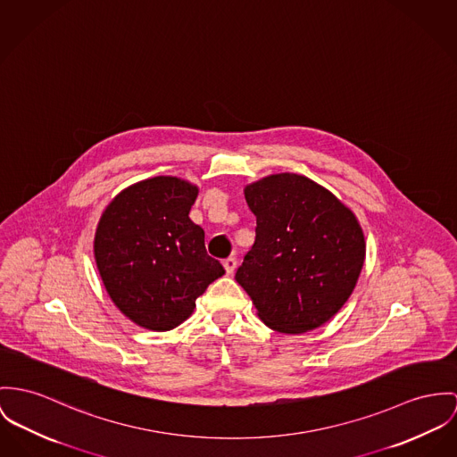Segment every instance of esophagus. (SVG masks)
<instances>
[{"label": "esophagus", "mask_w": 457, "mask_h": 457, "mask_svg": "<svg viewBox=\"0 0 457 457\" xmlns=\"http://www.w3.org/2000/svg\"><path fill=\"white\" fill-rule=\"evenodd\" d=\"M222 266H224L226 273H228V275H231V273L237 270V259H235V257H228V259H224Z\"/></svg>", "instance_id": "esophagus-1"}]
</instances>
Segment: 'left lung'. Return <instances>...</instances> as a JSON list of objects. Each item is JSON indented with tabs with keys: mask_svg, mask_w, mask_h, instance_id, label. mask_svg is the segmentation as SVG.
I'll use <instances>...</instances> for the list:
<instances>
[{
	"mask_svg": "<svg viewBox=\"0 0 457 457\" xmlns=\"http://www.w3.org/2000/svg\"><path fill=\"white\" fill-rule=\"evenodd\" d=\"M244 193L257 228L235 278L270 328L321 327L350 299L363 268L356 215L315 180L290 172L262 177Z\"/></svg>",
	"mask_w": 457,
	"mask_h": 457,
	"instance_id": "left-lung-1",
	"label": "left lung"
}]
</instances>
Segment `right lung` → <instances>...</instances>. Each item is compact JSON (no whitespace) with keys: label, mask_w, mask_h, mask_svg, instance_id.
<instances>
[{"label":"right lung","mask_w":457,"mask_h":457,"mask_svg":"<svg viewBox=\"0 0 457 457\" xmlns=\"http://www.w3.org/2000/svg\"><path fill=\"white\" fill-rule=\"evenodd\" d=\"M198 186L172 176L136 182L103 212L94 255L114 306L139 327L172 330L195 301L224 275L205 250L204 229L189 219Z\"/></svg>","instance_id":"1"}]
</instances>
